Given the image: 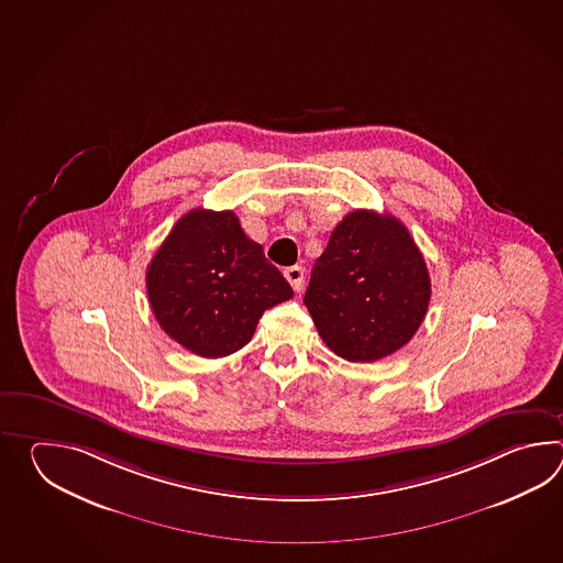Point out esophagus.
I'll return each instance as SVG.
<instances>
[{
  "label": "esophagus",
  "instance_id": "1",
  "mask_svg": "<svg viewBox=\"0 0 563 563\" xmlns=\"http://www.w3.org/2000/svg\"><path fill=\"white\" fill-rule=\"evenodd\" d=\"M284 276H286L287 282L291 284V287L299 291L301 286H303V267H299V265H291V267H287L286 272H284Z\"/></svg>",
  "mask_w": 563,
  "mask_h": 563
}]
</instances>
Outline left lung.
<instances>
[{
	"label": "left lung",
	"instance_id": "obj_1",
	"mask_svg": "<svg viewBox=\"0 0 563 563\" xmlns=\"http://www.w3.org/2000/svg\"><path fill=\"white\" fill-rule=\"evenodd\" d=\"M429 301V269L408 229L366 209L335 225L303 296L318 334L350 362H374L405 346Z\"/></svg>",
	"mask_w": 563,
	"mask_h": 563
}]
</instances>
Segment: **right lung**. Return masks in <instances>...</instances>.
<instances>
[{
    "label": "right lung",
    "instance_id": "add662e5",
    "mask_svg": "<svg viewBox=\"0 0 563 563\" xmlns=\"http://www.w3.org/2000/svg\"><path fill=\"white\" fill-rule=\"evenodd\" d=\"M146 294L175 342L197 356L223 358L245 346L264 311L294 289L233 211L192 209L148 264Z\"/></svg>",
    "mask_w": 563,
    "mask_h": 563
}]
</instances>
